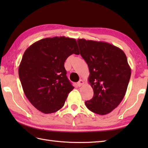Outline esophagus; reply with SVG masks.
Instances as JSON below:
<instances>
[{
	"label": "esophagus",
	"instance_id": "1",
	"mask_svg": "<svg viewBox=\"0 0 148 148\" xmlns=\"http://www.w3.org/2000/svg\"><path fill=\"white\" fill-rule=\"evenodd\" d=\"M84 83V81H83V80H82V79H81V80H79V82L77 83V86H79V87H80V86H82Z\"/></svg>",
	"mask_w": 148,
	"mask_h": 148
}]
</instances>
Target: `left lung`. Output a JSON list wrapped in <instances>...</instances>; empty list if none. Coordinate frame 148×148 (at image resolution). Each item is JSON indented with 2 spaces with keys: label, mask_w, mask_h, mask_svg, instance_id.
I'll list each match as a JSON object with an SVG mask.
<instances>
[{
  "label": "left lung",
  "mask_w": 148,
  "mask_h": 148,
  "mask_svg": "<svg viewBox=\"0 0 148 148\" xmlns=\"http://www.w3.org/2000/svg\"><path fill=\"white\" fill-rule=\"evenodd\" d=\"M77 41L88 66V81L93 90V98L85 105L96 114H108L118 107L127 92L131 76L127 56L108 42L84 39Z\"/></svg>",
  "instance_id": "8db88e82"
}]
</instances>
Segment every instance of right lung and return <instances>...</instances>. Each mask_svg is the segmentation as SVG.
Listing matches in <instances>:
<instances>
[{
  "label": "right lung",
  "instance_id": "obj_1",
  "mask_svg": "<svg viewBox=\"0 0 148 148\" xmlns=\"http://www.w3.org/2000/svg\"><path fill=\"white\" fill-rule=\"evenodd\" d=\"M72 54H79L76 40L64 36L39 40L25 51L19 77L25 95L40 112L58 111L74 88L64 67L66 59Z\"/></svg>",
  "mask_w": 148,
  "mask_h": 148
}]
</instances>
